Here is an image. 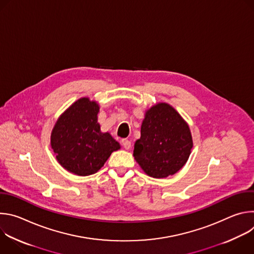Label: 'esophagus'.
I'll return each mask as SVG.
<instances>
[{
  "label": "esophagus",
  "instance_id": "obj_1",
  "mask_svg": "<svg viewBox=\"0 0 254 254\" xmlns=\"http://www.w3.org/2000/svg\"><path fill=\"white\" fill-rule=\"evenodd\" d=\"M122 144H123V147H124L126 150H128V149L130 148V140H128V139H127V138H124V139L122 140Z\"/></svg>",
  "mask_w": 254,
  "mask_h": 254
}]
</instances>
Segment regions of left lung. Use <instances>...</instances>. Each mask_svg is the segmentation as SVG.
<instances>
[{
  "label": "left lung",
  "mask_w": 254,
  "mask_h": 254,
  "mask_svg": "<svg viewBox=\"0 0 254 254\" xmlns=\"http://www.w3.org/2000/svg\"><path fill=\"white\" fill-rule=\"evenodd\" d=\"M193 148L190 128L168 103H158L146 113L133 157L143 172L166 178L183 168Z\"/></svg>",
  "instance_id": "left-lung-1"
}]
</instances>
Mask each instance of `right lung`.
<instances>
[{
	"label": "right lung",
	"mask_w": 254,
	"mask_h": 254,
	"mask_svg": "<svg viewBox=\"0 0 254 254\" xmlns=\"http://www.w3.org/2000/svg\"><path fill=\"white\" fill-rule=\"evenodd\" d=\"M98 104L83 97L75 101L58 119L51 147L59 164L78 176L96 173L118 151L120 143L108 132H101L97 123Z\"/></svg>",
	"instance_id": "right-lung-1"
}]
</instances>
